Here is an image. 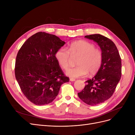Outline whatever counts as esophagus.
<instances>
[{
  "label": "esophagus",
  "instance_id": "esophagus-1",
  "mask_svg": "<svg viewBox=\"0 0 135 135\" xmlns=\"http://www.w3.org/2000/svg\"><path fill=\"white\" fill-rule=\"evenodd\" d=\"M70 80L71 81H75V79H74V78H70Z\"/></svg>",
  "mask_w": 135,
  "mask_h": 135
}]
</instances>
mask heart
<instances>
[{
  "instance_id": "obj_1",
  "label": "heart",
  "mask_w": 135,
  "mask_h": 135,
  "mask_svg": "<svg viewBox=\"0 0 135 135\" xmlns=\"http://www.w3.org/2000/svg\"><path fill=\"white\" fill-rule=\"evenodd\" d=\"M71 57L78 56L76 61L77 66L69 69L66 71L71 78L82 77L88 73L94 75L99 71L103 62V54L100 50L85 40H78L71 43L68 50L61 48L56 52L55 57L60 66L63 69L69 66Z\"/></svg>"
}]
</instances>
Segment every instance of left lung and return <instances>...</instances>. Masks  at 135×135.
Returning <instances> with one entry per match:
<instances>
[{"mask_svg":"<svg viewBox=\"0 0 135 135\" xmlns=\"http://www.w3.org/2000/svg\"><path fill=\"white\" fill-rule=\"evenodd\" d=\"M100 46L103 54V62L100 70L92 79L78 93L80 99L89 105L104 103L113 95L122 75V62L119 52L110 39L100 34L85 36Z\"/></svg>","mask_w":135,"mask_h":135,"instance_id":"obj_1","label":"left lung"}]
</instances>
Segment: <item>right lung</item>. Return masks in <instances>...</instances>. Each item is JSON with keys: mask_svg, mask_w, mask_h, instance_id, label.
<instances>
[{"mask_svg": "<svg viewBox=\"0 0 135 135\" xmlns=\"http://www.w3.org/2000/svg\"><path fill=\"white\" fill-rule=\"evenodd\" d=\"M65 42L57 36L38 32L28 38L16 56L15 73L23 95L36 105L48 104L68 82L55 54Z\"/></svg>", "mask_w": 135, "mask_h": 135, "instance_id": "obj_1", "label": "right lung"}]
</instances>
